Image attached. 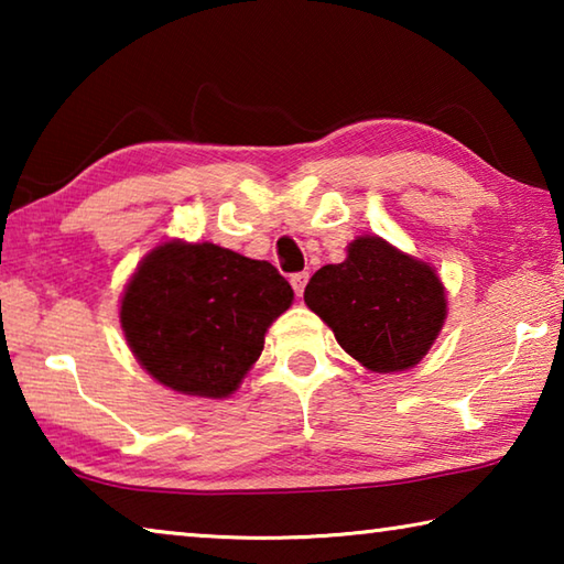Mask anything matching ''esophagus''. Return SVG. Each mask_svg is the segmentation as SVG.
Here are the masks:
<instances>
[{
	"label": "esophagus",
	"mask_w": 564,
	"mask_h": 564,
	"mask_svg": "<svg viewBox=\"0 0 564 564\" xmlns=\"http://www.w3.org/2000/svg\"><path fill=\"white\" fill-rule=\"evenodd\" d=\"M305 283H308V271H299V273L291 275V285H293L295 295H303Z\"/></svg>",
	"instance_id": "esophagus-1"
}]
</instances>
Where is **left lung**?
Segmentation results:
<instances>
[{
  "label": "left lung",
  "instance_id": "8db88e82",
  "mask_svg": "<svg viewBox=\"0 0 564 564\" xmlns=\"http://www.w3.org/2000/svg\"><path fill=\"white\" fill-rule=\"evenodd\" d=\"M303 301L333 328L340 348L376 373L413 368L445 323L435 271L378 236L356 238L346 261L313 273Z\"/></svg>",
  "mask_w": 564,
  "mask_h": 564
}]
</instances>
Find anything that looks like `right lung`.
I'll list each match as a JSON object with an SVG mask.
<instances>
[{
    "mask_svg": "<svg viewBox=\"0 0 564 564\" xmlns=\"http://www.w3.org/2000/svg\"><path fill=\"white\" fill-rule=\"evenodd\" d=\"M293 291L269 261L214 243L171 241L151 251L127 285L121 328L159 383L226 398L259 360L263 336Z\"/></svg>",
    "mask_w": 564,
    "mask_h": 564,
    "instance_id": "right-lung-1",
    "label": "right lung"
}]
</instances>
